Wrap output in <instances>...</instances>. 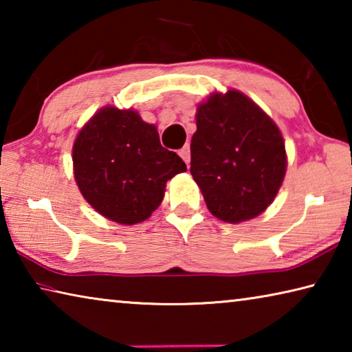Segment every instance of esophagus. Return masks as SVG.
<instances>
[{"instance_id": "obj_1", "label": "esophagus", "mask_w": 352, "mask_h": 352, "mask_svg": "<svg viewBox=\"0 0 352 352\" xmlns=\"http://www.w3.org/2000/svg\"><path fill=\"white\" fill-rule=\"evenodd\" d=\"M178 155H180V157L183 158V162L186 163V166L189 168V162H190V148H189V146L186 144L183 148H180V152H178Z\"/></svg>"}]
</instances>
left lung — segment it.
<instances>
[{"mask_svg": "<svg viewBox=\"0 0 352 352\" xmlns=\"http://www.w3.org/2000/svg\"><path fill=\"white\" fill-rule=\"evenodd\" d=\"M190 174L212 216L239 223L267 210L281 188L287 157L272 118L237 90L197 107Z\"/></svg>", "mask_w": 352, "mask_h": 352, "instance_id": "obj_1", "label": "left lung"}]
</instances>
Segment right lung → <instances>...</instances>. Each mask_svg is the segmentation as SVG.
<instances>
[{
  "instance_id": "add662e5",
  "label": "right lung",
  "mask_w": 352,
  "mask_h": 352,
  "mask_svg": "<svg viewBox=\"0 0 352 352\" xmlns=\"http://www.w3.org/2000/svg\"><path fill=\"white\" fill-rule=\"evenodd\" d=\"M77 186L104 217L122 225L152 216L164 197L166 182L186 164L160 142L157 127L138 111L100 109L77 135L73 146Z\"/></svg>"
}]
</instances>
